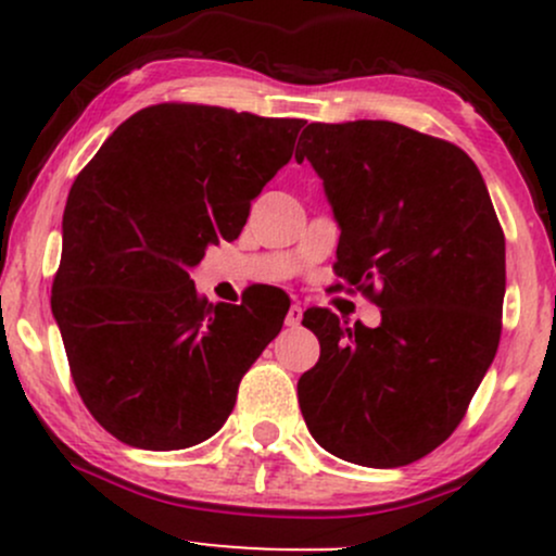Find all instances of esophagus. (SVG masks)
<instances>
[{
  "label": "esophagus",
  "instance_id": "obj_1",
  "mask_svg": "<svg viewBox=\"0 0 556 556\" xmlns=\"http://www.w3.org/2000/svg\"><path fill=\"white\" fill-rule=\"evenodd\" d=\"M300 321H303V308H300V305H290V311H287L285 324H287V327H290V329H298Z\"/></svg>",
  "mask_w": 556,
  "mask_h": 556
}]
</instances>
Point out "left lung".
Instances as JSON below:
<instances>
[{
	"mask_svg": "<svg viewBox=\"0 0 556 556\" xmlns=\"http://www.w3.org/2000/svg\"><path fill=\"white\" fill-rule=\"evenodd\" d=\"M298 149L340 222L334 274L381 308L376 329L329 308L303 316L321 342L298 381L305 426L348 463L410 465L460 426L500 348L502 225L450 140L355 119L311 123Z\"/></svg>",
	"mask_w": 556,
	"mask_h": 556,
	"instance_id": "1",
	"label": "left lung"
}]
</instances>
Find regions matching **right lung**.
Instances as JSON below:
<instances>
[{"label": "right lung", "mask_w": 556, "mask_h": 556, "mask_svg": "<svg viewBox=\"0 0 556 556\" xmlns=\"http://www.w3.org/2000/svg\"><path fill=\"white\" fill-rule=\"evenodd\" d=\"M303 125L154 104L75 177L52 314L80 400L119 442L167 452L214 437L240 379L282 329L279 303L212 305L188 269L208 245L238 238Z\"/></svg>", "instance_id": "1"}]
</instances>
